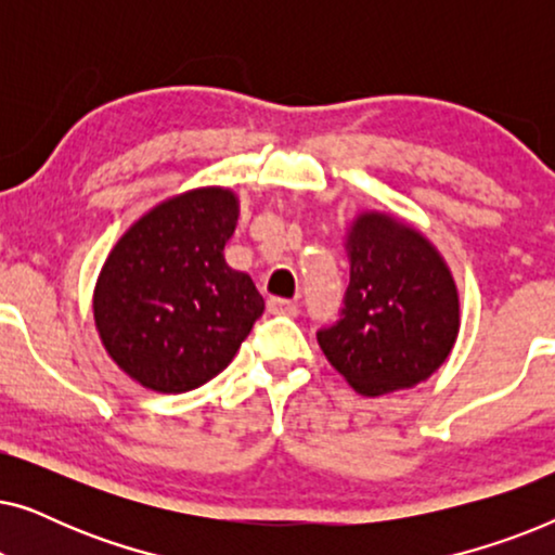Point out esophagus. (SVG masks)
Listing matches in <instances>:
<instances>
[{"label":"esophagus","mask_w":555,"mask_h":555,"mask_svg":"<svg viewBox=\"0 0 555 555\" xmlns=\"http://www.w3.org/2000/svg\"><path fill=\"white\" fill-rule=\"evenodd\" d=\"M268 310L278 315H298V306H295L293 300H285V298H270Z\"/></svg>","instance_id":"1"}]
</instances>
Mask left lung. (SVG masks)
<instances>
[{"label": "left lung", "instance_id": "obj_1", "mask_svg": "<svg viewBox=\"0 0 555 555\" xmlns=\"http://www.w3.org/2000/svg\"><path fill=\"white\" fill-rule=\"evenodd\" d=\"M351 283L338 321L318 331L325 359L363 397L429 378L460 331V300L442 257L412 227L361 215L348 234Z\"/></svg>", "mask_w": 555, "mask_h": 555}]
</instances>
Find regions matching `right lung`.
<instances>
[{
    "label": "right lung",
    "mask_w": 555,
    "mask_h": 555,
    "mask_svg": "<svg viewBox=\"0 0 555 555\" xmlns=\"http://www.w3.org/2000/svg\"><path fill=\"white\" fill-rule=\"evenodd\" d=\"M227 189H194L141 217L105 260L93 313L105 351L146 389L192 391L234 359L264 300L224 262Z\"/></svg>",
    "instance_id": "1"
}]
</instances>
